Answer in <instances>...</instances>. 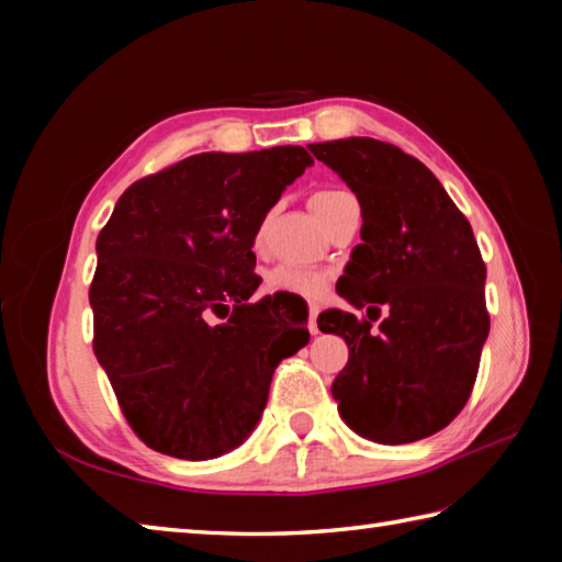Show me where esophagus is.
Listing matches in <instances>:
<instances>
[{"label": "esophagus", "instance_id": "obj_1", "mask_svg": "<svg viewBox=\"0 0 562 562\" xmlns=\"http://www.w3.org/2000/svg\"><path fill=\"white\" fill-rule=\"evenodd\" d=\"M317 317H319V307H317V304H312V307H310V319H307V329H310V335H319Z\"/></svg>", "mask_w": 562, "mask_h": 562}]
</instances>
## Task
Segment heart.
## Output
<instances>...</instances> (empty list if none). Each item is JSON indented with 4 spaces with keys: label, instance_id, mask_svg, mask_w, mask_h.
<instances>
[{
    "label": "heart",
    "instance_id": "obj_1",
    "mask_svg": "<svg viewBox=\"0 0 562 562\" xmlns=\"http://www.w3.org/2000/svg\"><path fill=\"white\" fill-rule=\"evenodd\" d=\"M349 195L347 190H317L312 195V207L315 213L322 217L327 215V211L341 198ZM260 240V235H258ZM329 284V274L325 270H315V268H302V265H274L272 270L265 274V290L272 294H292V297H302V300H317L325 294Z\"/></svg>",
    "mask_w": 562,
    "mask_h": 562
}]
</instances>
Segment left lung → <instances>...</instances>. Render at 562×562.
Masks as SVG:
<instances>
[{"mask_svg":"<svg viewBox=\"0 0 562 562\" xmlns=\"http://www.w3.org/2000/svg\"><path fill=\"white\" fill-rule=\"evenodd\" d=\"M310 150L349 186L364 221L339 297L389 312L379 331L345 310L317 319L349 347L331 382L339 416L376 443L426 439L469 402L491 329L479 243L439 178L402 148L351 136Z\"/></svg>","mask_w":562,"mask_h":562,"instance_id":"left-lung-1","label":"left lung"}]
</instances>
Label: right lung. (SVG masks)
<instances>
[{
  "instance_id": "obj_1",
  "label": "right lung",
  "mask_w": 562,
  "mask_h": 562,
  "mask_svg": "<svg viewBox=\"0 0 562 562\" xmlns=\"http://www.w3.org/2000/svg\"><path fill=\"white\" fill-rule=\"evenodd\" d=\"M307 166L302 146L190 156L133 183L99 233L93 355L154 451L205 461L237 449L274 367L310 341L307 317L274 337L278 302H247L260 288L255 235ZM223 308L228 322L213 323Z\"/></svg>"
}]
</instances>
